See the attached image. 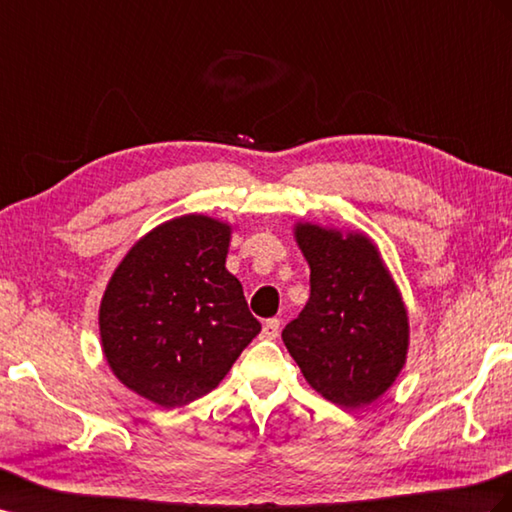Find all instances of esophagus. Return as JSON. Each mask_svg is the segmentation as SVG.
Here are the masks:
<instances>
[{
	"instance_id": "obj_1",
	"label": "esophagus",
	"mask_w": 512,
	"mask_h": 512,
	"mask_svg": "<svg viewBox=\"0 0 512 512\" xmlns=\"http://www.w3.org/2000/svg\"><path fill=\"white\" fill-rule=\"evenodd\" d=\"M280 334V321L278 319H269L265 325H262V331H260V338L262 340H275Z\"/></svg>"
}]
</instances>
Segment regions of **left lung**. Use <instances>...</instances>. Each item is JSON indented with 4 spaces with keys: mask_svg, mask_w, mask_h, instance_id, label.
<instances>
[{
    "mask_svg": "<svg viewBox=\"0 0 512 512\" xmlns=\"http://www.w3.org/2000/svg\"><path fill=\"white\" fill-rule=\"evenodd\" d=\"M293 234L310 267V299L282 340L312 390L342 409H362L405 368L403 295L366 232L297 222Z\"/></svg>",
    "mask_w": 512,
    "mask_h": 512,
    "instance_id": "1",
    "label": "left lung"
}]
</instances>
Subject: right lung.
I'll list each match as a JSON object with an SVG mask.
<instances>
[{
	"mask_svg": "<svg viewBox=\"0 0 512 512\" xmlns=\"http://www.w3.org/2000/svg\"><path fill=\"white\" fill-rule=\"evenodd\" d=\"M237 224L187 213L133 243L99 308L114 377L163 409L185 407L222 381L260 331L226 269Z\"/></svg>",
	"mask_w": 512,
	"mask_h": 512,
	"instance_id": "obj_1",
	"label": "right lung"
}]
</instances>
